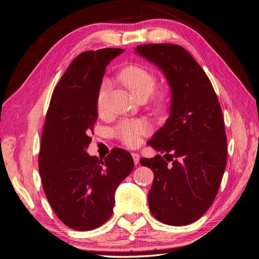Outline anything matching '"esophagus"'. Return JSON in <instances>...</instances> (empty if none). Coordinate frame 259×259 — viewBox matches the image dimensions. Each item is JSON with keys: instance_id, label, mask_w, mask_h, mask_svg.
<instances>
[{"instance_id": "esophagus-1", "label": "esophagus", "mask_w": 259, "mask_h": 259, "mask_svg": "<svg viewBox=\"0 0 259 259\" xmlns=\"http://www.w3.org/2000/svg\"><path fill=\"white\" fill-rule=\"evenodd\" d=\"M132 156H133V160H134V163H135L136 165H137V164L139 163V154H137V153H133V154H132Z\"/></svg>"}]
</instances>
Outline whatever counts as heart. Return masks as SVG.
Returning a JSON list of instances; mask_svg holds the SVG:
<instances>
[{"mask_svg": "<svg viewBox=\"0 0 259 259\" xmlns=\"http://www.w3.org/2000/svg\"><path fill=\"white\" fill-rule=\"evenodd\" d=\"M119 80L126 86L131 93L138 99H147L151 95V105L156 112H164L169 105V93L165 90L153 92L158 79L149 70L139 66H128L122 69L119 73ZM109 85L107 81L100 84L96 105L99 113L105 111V103ZM150 132L149 124L142 120H126L117 124L115 135L123 144L128 147H136L142 142V137Z\"/></svg>", "mask_w": 259, "mask_h": 259, "instance_id": "1", "label": "heart"}]
</instances>
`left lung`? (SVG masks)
<instances>
[{
    "instance_id": "8db88e82",
    "label": "left lung",
    "mask_w": 259,
    "mask_h": 259,
    "mask_svg": "<svg viewBox=\"0 0 259 259\" xmlns=\"http://www.w3.org/2000/svg\"><path fill=\"white\" fill-rule=\"evenodd\" d=\"M136 53L162 70L171 92L169 117L149 142L164 155L140 160L154 174L149 208L163 224L189 225L211 205L226 168L222 107L204 70L183 46L143 44Z\"/></svg>"
}]
</instances>
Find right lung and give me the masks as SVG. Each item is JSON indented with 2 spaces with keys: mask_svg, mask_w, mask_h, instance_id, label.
<instances>
[{
  "mask_svg": "<svg viewBox=\"0 0 259 259\" xmlns=\"http://www.w3.org/2000/svg\"><path fill=\"white\" fill-rule=\"evenodd\" d=\"M122 49L86 51L73 59L55 88L42 133L38 171L46 198L69 228L89 231L113 213L114 192L134 168L130 152L114 148L91 156L98 112L96 97L106 67Z\"/></svg>",
  "mask_w": 259,
  "mask_h": 259,
  "instance_id": "obj_1",
  "label": "right lung"
}]
</instances>
